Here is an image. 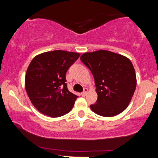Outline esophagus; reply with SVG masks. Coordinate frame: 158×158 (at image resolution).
<instances>
[{"instance_id":"esophagus-1","label":"esophagus","mask_w":158,"mask_h":158,"mask_svg":"<svg viewBox=\"0 0 158 158\" xmlns=\"http://www.w3.org/2000/svg\"><path fill=\"white\" fill-rule=\"evenodd\" d=\"M87 93H88V88H84V90H83V92L81 93V96H82V97H85Z\"/></svg>"}]
</instances>
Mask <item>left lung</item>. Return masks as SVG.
Masks as SVG:
<instances>
[{
  "instance_id": "8db88e82",
  "label": "left lung",
  "mask_w": 158,
  "mask_h": 158,
  "mask_svg": "<svg viewBox=\"0 0 158 158\" xmlns=\"http://www.w3.org/2000/svg\"><path fill=\"white\" fill-rule=\"evenodd\" d=\"M81 61L91 71L98 95L91 110L102 117H113L128 107L137 85L131 61L108 50L85 52Z\"/></svg>"
}]
</instances>
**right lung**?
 Returning a JSON list of instances; mask_svg holds the SVG:
<instances>
[{
	"label": "right lung",
	"mask_w": 158,
	"mask_h": 158,
	"mask_svg": "<svg viewBox=\"0 0 158 158\" xmlns=\"http://www.w3.org/2000/svg\"><path fill=\"white\" fill-rule=\"evenodd\" d=\"M80 54L54 50L36 56L27 68L25 88L41 114L59 117L69 113L78 97L68 89L66 73Z\"/></svg>",
	"instance_id": "right-lung-1"
}]
</instances>
